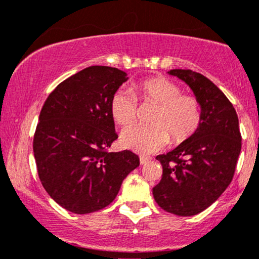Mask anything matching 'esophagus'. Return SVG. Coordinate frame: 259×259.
I'll return each instance as SVG.
<instances>
[{
    "instance_id": "obj_1",
    "label": "esophagus",
    "mask_w": 259,
    "mask_h": 259,
    "mask_svg": "<svg viewBox=\"0 0 259 259\" xmlns=\"http://www.w3.org/2000/svg\"><path fill=\"white\" fill-rule=\"evenodd\" d=\"M148 158H146V157H140V164H146V163H148Z\"/></svg>"
}]
</instances>
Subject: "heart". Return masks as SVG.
I'll use <instances>...</instances> for the list:
<instances>
[{
	"mask_svg": "<svg viewBox=\"0 0 259 259\" xmlns=\"http://www.w3.org/2000/svg\"><path fill=\"white\" fill-rule=\"evenodd\" d=\"M133 92L144 102L157 105L151 123L153 125L126 126L120 134V145L140 154L162 150L173 139L183 142L201 123V106L195 97L181 95V89L165 78H151L133 86ZM130 90H118L111 100V114L120 125L136 119L138 100Z\"/></svg>",
	"mask_w": 259,
	"mask_h": 259,
	"instance_id": "1",
	"label": "heart"
}]
</instances>
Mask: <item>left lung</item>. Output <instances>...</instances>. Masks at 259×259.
Segmentation results:
<instances>
[{
	"label": "left lung",
	"instance_id": "left-lung-1",
	"mask_svg": "<svg viewBox=\"0 0 259 259\" xmlns=\"http://www.w3.org/2000/svg\"><path fill=\"white\" fill-rule=\"evenodd\" d=\"M168 74L191 89L202 117L189 139L156 157L163 175L152 192L165 212L191 217L214 203L233 180L241 152L239 118L228 97L202 74L189 69H173Z\"/></svg>",
	"mask_w": 259,
	"mask_h": 259
}]
</instances>
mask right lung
Instances as JSON below:
<instances>
[{
    "label": "right lung",
    "mask_w": 259,
    "mask_h": 259,
    "mask_svg": "<svg viewBox=\"0 0 259 259\" xmlns=\"http://www.w3.org/2000/svg\"><path fill=\"white\" fill-rule=\"evenodd\" d=\"M127 79L118 68H85L49 95L38 115L32 145L38 178L52 200L75 214L112 203L140 164L132 151H107L118 139L111 100Z\"/></svg>",
    "instance_id": "add662e5"
}]
</instances>
